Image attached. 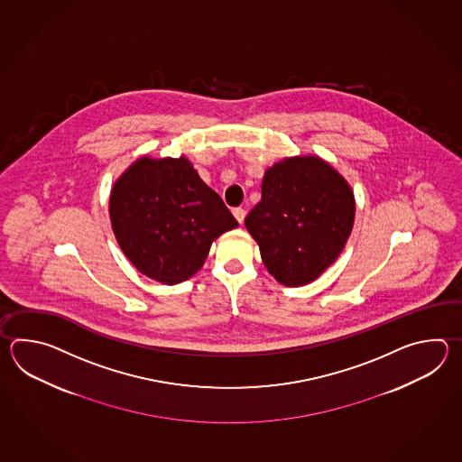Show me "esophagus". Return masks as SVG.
I'll list each match as a JSON object with an SVG mask.
<instances>
[{"label": "esophagus", "mask_w": 462, "mask_h": 462, "mask_svg": "<svg viewBox=\"0 0 462 462\" xmlns=\"http://www.w3.org/2000/svg\"><path fill=\"white\" fill-rule=\"evenodd\" d=\"M233 215H235L236 219H237V223H243L245 217V208H235V209H233Z\"/></svg>", "instance_id": "esophagus-1"}]
</instances>
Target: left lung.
I'll return each instance as SVG.
<instances>
[{"mask_svg":"<svg viewBox=\"0 0 462 462\" xmlns=\"http://www.w3.org/2000/svg\"><path fill=\"white\" fill-rule=\"evenodd\" d=\"M263 197L245 225L267 271L281 284H309L342 253L352 233L355 199L324 160L294 157L263 178Z\"/></svg>","mask_w":462,"mask_h":462,"instance_id":"obj_1","label":"left lung"}]
</instances>
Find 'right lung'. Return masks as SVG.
Segmentation results:
<instances>
[{
  "instance_id": "right-lung-1",
  "label": "right lung",
  "mask_w": 462,
  "mask_h": 462,
  "mask_svg": "<svg viewBox=\"0 0 462 462\" xmlns=\"http://www.w3.org/2000/svg\"><path fill=\"white\" fill-rule=\"evenodd\" d=\"M110 221L128 261L168 285L195 274L217 236L237 226L185 157L137 160L112 188Z\"/></svg>"
}]
</instances>
